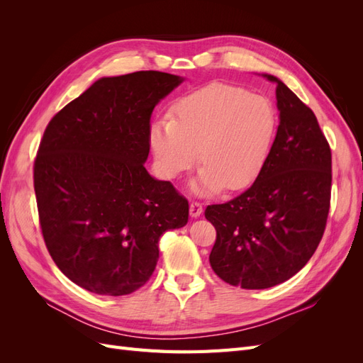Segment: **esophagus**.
I'll list each match as a JSON object with an SVG mask.
<instances>
[{
  "instance_id": "1",
  "label": "esophagus",
  "mask_w": 363,
  "mask_h": 363,
  "mask_svg": "<svg viewBox=\"0 0 363 363\" xmlns=\"http://www.w3.org/2000/svg\"><path fill=\"white\" fill-rule=\"evenodd\" d=\"M189 213H191L192 218L201 216V213H203V206H201L200 203H196V201L191 203V206H189Z\"/></svg>"
}]
</instances>
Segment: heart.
<instances>
[{
  "label": "heart",
  "mask_w": 363,
  "mask_h": 363,
  "mask_svg": "<svg viewBox=\"0 0 363 363\" xmlns=\"http://www.w3.org/2000/svg\"><path fill=\"white\" fill-rule=\"evenodd\" d=\"M277 128V113L267 96L242 87L208 84L174 104L171 119L150 127V145L160 172L179 179L200 160L191 183L194 195L238 191L265 164Z\"/></svg>",
  "instance_id": "heart-1"
}]
</instances>
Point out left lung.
I'll return each mask as SVG.
<instances>
[{"mask_svg": "<svg viewBox=\"0 0 363 363\" xmlns=\"http://www.w3.org/2000/svg\"><path fill=\"white\" fill-rule=\"evenodd\" d=\"M279 128L256 182L232 201L207 206L216 228L211 267L244 289H267L298 272L320 244L330 208L332 152L316 116L276 75Z\"/></svg>", "mask_w": 363, "mask_h": 363, "instance_id": "left-lung-1", "label": "left lung"}]
</instances>
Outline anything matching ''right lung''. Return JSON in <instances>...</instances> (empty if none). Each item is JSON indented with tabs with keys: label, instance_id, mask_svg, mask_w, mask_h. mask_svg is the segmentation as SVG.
<instances>
[{
	"label": "right lung",
	"instance_id": "1",
	"mask_svg": "<svg viewBox=\"0 0 363 363\" xmlns=\"http://www.w3.org/2000/svg\"><path fill=\"white\" fill-rule=\"evenodd\" d=\"M183 82L159 71L103 77L43 133L35 162L42 235L86 291L119 296L144 286L160 236L188 224V200L144 167L151 113Z\"/></svg>",
	"mask_w": 363,
	"mask_h": 363
}]
</instances>
